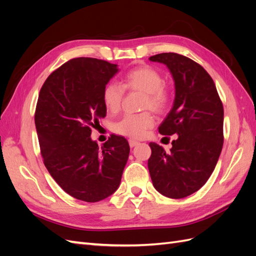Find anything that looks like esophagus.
Returning a JSON list of instances; mask_svg holds the SVG:
<instances>
[{
	"instance_id": "34e87169",
	"label": "esophagus",
	"mask_w": 256,
	"mask_h": 256,
	"mask_svg": "<svg viewBox=\"0 0 256 256\" xmlns=\"http://www.w3.org/2000/svg\"><path fill=\"white\" fill-rule=\"evenodd\" d=\"M138 143H140V142H138V141L134 140V138H130V140H129V146H130V147H134V146H136Z\"/></svg>"
}]
</instances>
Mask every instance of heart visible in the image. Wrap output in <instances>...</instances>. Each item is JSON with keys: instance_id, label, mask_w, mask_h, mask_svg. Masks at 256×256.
Returning a JSON list of instances; mask_svg holds the SVG:
<instances>
[{"instance_id": "b5f03b06", "label": "heart", "mask_w": 256, "mask_h": 256, "mask_svg": "<svg viewBox=\"0 0 256 256\" xmlns=\"http://www.w3.org/2000/svg\"><path fill=\"white\" fill-rule=\"evenodd\" d=\"M125 90L144 92L142 109H150L156 113L166 111L171 102V90L164 83V76L148 65H141L130 69L122 78V85L111 81L102 90V102L110 112L120 110ZM154 124L152 115L145 111L138 114L127 113L113 124L116 134L134 138H143L147 130Z\"/></svg>"}]
</instances>
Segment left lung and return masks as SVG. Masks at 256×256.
Instances as JSON below:
<instances>
[{
  "label": "left lung",
  "mask_w": 256,
  "mask_h": 256,
  "mask_svg": "<svg viewBox=\"0 0 256 256\" xmlns=\"http://www.w3.org/2000/svg\"><path fill=\"white\" fill-rule=\"evenodd\" d=\"M150 60L166 65L172 74L175 99L159 132L177 134L168 152L150 143V174L162 196L182 198L203 187L218 162L223 146V106L212 76L196 62L171 52Z\"/></svg>",
  "instance_id": "left-lung-1"
}]
</instances>
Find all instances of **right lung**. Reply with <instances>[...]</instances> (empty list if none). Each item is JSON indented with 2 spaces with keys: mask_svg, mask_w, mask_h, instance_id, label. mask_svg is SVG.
<instances>
[{
  "mask_svg": "<svg viewBox=\"0 0 256 256\" xmlns=\"http://www.w3.org/2000/svg\"><path fill=\"white\" fill-rule=\"evenodd\" d=\"M118 72L109 62L78 58L44 81L38 96L35 126L44 164L60 187L84 202H99L118 190L130 147L112 134L102 148L90 138L104 118V85Z\"/></svg>",
  "mask_w": 256,
  "mask_h": 256,
  "instance_id": "1",
  "label": "right lung"
}]
</instances>
